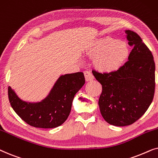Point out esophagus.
Segmentation results:
<instances>
[{
  "instance_id": "1",
  "label": "esophagus",
  "mask_w": 158,
  "mask_h": 158,
  "mask_svg": "<svg viewBox=\"0 0 158 158\" xmlns=\"http://www.w3.org/2000/svg\"><path fill=\"white\" fill-rule=\"evenodd\" d=\"M84 74H85L86 81H91L94 79V76L92 75V73L89 71H84Z\"/></svg>"
}]
</instances>
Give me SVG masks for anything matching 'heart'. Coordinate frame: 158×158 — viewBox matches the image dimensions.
Here are the masks:
<instances>
[{
  "instance_id": "b5f03b06",
  "label": "heart",
  "mask_w": 158,
  "mask_h": 158,
  "mask_svg": "<svg viewBox=\"0 0 158 158\" xmlns=\"http://www.w3.org/2000/svg\"><path fill=\"white\" fill-rule=\"evenodd\" d=\"M128 54L127 44L108 37L94 42L86 50L88 57L94 58L96 69L102 72L116 71L124 62Z\"/></svg>"
}]
</instances>
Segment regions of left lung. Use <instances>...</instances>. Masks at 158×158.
Returning a JSON list of instances; mask_svg holds the SVG:
<instances>
[{
    "instance_id": "obj_1",
    "label": "left lung",
    "mask_w": 158,
    "mask_h": 158,
    "mask_svg": "<svg viewBox=\"0 0 158 158\" xmlns=\"http://www.w3.org/2000/svg\"><path fill=\"white\" fill-rule=\"evenodd\" d=\"M128 44L133 47L123 66L112 72L92 70L102 85L100 113L116 127L131 125L144 114L152 102L155 89V64L152 52L138 34L127 30Z\"/></svg>"
}]
</instances>
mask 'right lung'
<instances>
[{"mask_svg": "<svg viewBox=\"0 0 158 158\" xmlns=\"http://www.w3.org/2000/svg\"><path fill=\"white\" fill-rule=\"evenodd\" d=\"M82 72L61 76L47 98L38 103L20 100L11 87L8 94L12 108L23 121L31 127L51 129L64 123L71 112L75 94L85 85Z\"/></svg>", "mask_w": 158, "mask_h": 158, "instance_id": "right-lung-1", "label": "right lung"}]
</instances>
